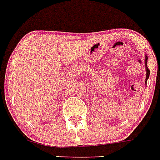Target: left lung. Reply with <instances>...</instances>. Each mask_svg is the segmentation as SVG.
<instances>
[{
    "instance_id": "8db88e82",
    "label": "left lung",
    "mask_w": 160,
    "mask_h": 160,
    "mask_svg": "<svg viewBox=\"0 0 160 160\" xmlns=\"http://www.w3.org/2000/svg\"><path fill=\"white\" fill-rule=\"evenodd\" d=\"M145 66H146V72H147V78H146V84H147V79L149 78L150 76V70L147 68V56H146L145 58Z\"/></svg>"
}]
</instances>
